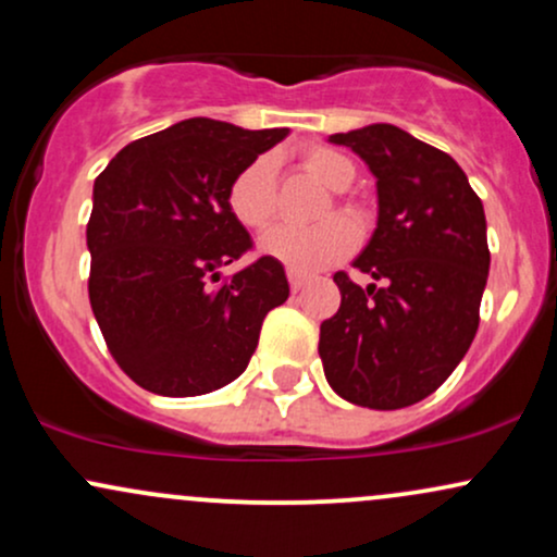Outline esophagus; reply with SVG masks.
I'll return each instance as SVG.
<instances>
[{
	"label": "esophagus",
	"mask_w": 557,
	"mask_h": 557,
	"mask_svg": "<svg viewBox=\"0 0 557 557\" xmlns=\"http://www.w3.org/2000/svg\"><path fill=\"white\" fill-rule=\"evenodd\" d=\"M287 283H290V290H293V293L304 290L306 274H300V272H296V270H287Z\"/></svg>",
	"instance_id": "1"
}]
</instances>
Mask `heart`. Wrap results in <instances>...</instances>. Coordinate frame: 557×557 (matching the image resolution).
Segmentation results:
<instances>
[{
  "label": "heart",
  "mask_w": 557,
  "mask_h": 557,
  "mask_svg": "<svg viewBox=\"0 0 557 557\" xmlns=\"http://www.w3.org/2000/svg\"><path fill=\"white\" fill-rule=\"evenodd\" d=\"M306 172L327 185L330 190H345L356 177V164L330 146H306L300 154ZM337 212L359 222L361 209L348 198H337ZM227 209L243 227L261 230L277 214V164L270 154L248 162L227 188ZM330 214V212H324ZM261 251L277 259L287 270L317 272L348 257L356 248V230L345 220H324L314 227L277 225L261 238Z\"/></svg>",
  "instance_id": "b5f03b06"
}]
</instances>
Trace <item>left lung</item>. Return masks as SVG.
Masks as SVG:
<instances>
[{
    "mask_svg": "<svg viewBox=\"0 0 557 557\" xmlns=\"http://www.w3.org/2000/svg\"><path fill=\"white\" fill-rule=\"evenodd\" d=\"M376 177V230L335 274L341 309L319 327L324 376L341 398L393 411L432 395L474 341L490 274L487 220L456 159L400 127L335 133Z\"/></svg>",
    "mask_w": 557,
    "mask_h": 557,
    "instance_id": "8db88e82",
    "label": "left lung"
}]
</instances>
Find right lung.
I'll return each instance as SVG.
<instances>
[{"mask_svg": "<svg viewBox=\"0 0 557 557\" xmlns=\"http://www.w3.org/2000/svg\"><path fill=\"white\" fill-rule=\"evenodd\" d=\"M285 136L190 117L127 144L96 177L88 298L114 361L149 393L225 387L246 372L264 317L290 296L272 257L220 283V267L253 248L227 209L230 183Z\"/></svg>", "mask_w": 557, "mask_h": 557, "instance_id": "right-lung-1", "label": "right lung"}]
</instances>
